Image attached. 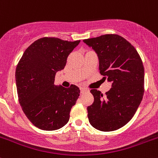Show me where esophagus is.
I'll return each instance as SVG.
<instances>
[{"mask_svg":"<svg viewBox=\"0 0 158 158\" xmlns=\"http://www.w3.org/2000/svg\"><path fill=\"white\" fill-rule=\"evenodd\" d=\"M87 91V89H84V88H81L80 89V92H81V93L82 94H83L84 92H85Z\"/></svg>","mask_w":158,"mask_h":158,"instance_id":"34e87169","label":"esophagus"}]
</instances>
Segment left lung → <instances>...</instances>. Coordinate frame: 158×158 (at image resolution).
Instances as JSON below:
<instances>
[{
	"mask_svg": "<svg viewBox=\"0 0 158 158\" xmlns=\"http://www.w3.org/2000/svg\"><path fill=\"white\" fill-rule=\"evenodd\" d=\"M96 52L103 79L111 88L103 95L92 89L94 102L87 107L89 123L102 131L121 128L132 118L144 92V69L136 49L117 34L84 40Z\"/></svg>",
	"mask_w": 158,
	"mask_h": 158,
	"instance_id": "obj_1",
	"label": "left lung"
}]
</instances>
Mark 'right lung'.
Masks as SVG:
<instances>
[{"label":"right lung","instance_id":"1","mask_svg":"<svg viewBox=\"0 0 158 158\" xmlns=\"http://www.w3.org/2000/svg\"><path fill=\"white\" fill-rule=\"evenodd\" d=\"M80 40L56 37L34 41L23 52L16 68L19 102L31 123L38 128L54 131L67 124L72 107L80 90L54 85L56 73L64 69L70 52Z\"/></svg>","mask_w":158,"mask_h":158}]
</instances>
